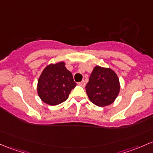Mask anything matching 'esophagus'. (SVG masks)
Here are the masks:
<instances>
[{"label": "esophagus", "mask_w": 153, "mask_h": 153, "mask_svg": "<svg viewBox=\"0 0 153 153\" xmlns=\"http://www.w3.org/2000/svg\"><path fill=\"white\" fill-rule=\"evenodd\" d=\"M78 85H80V86H82V87H84L85 85V83L84 80H82V81H80V82H79V83H78Z\"/></svg>", "instance_id": "obj_1"}]
</instances>
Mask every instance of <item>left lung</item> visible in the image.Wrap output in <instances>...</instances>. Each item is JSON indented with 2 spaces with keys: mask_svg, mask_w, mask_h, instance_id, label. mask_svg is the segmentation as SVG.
<instances>
[{
  "mask_svg": "<svg viewBox=\"0 0 153 153\" xmlns=\"http://www.w3.org/2000/svg\"><path fill=\"white\" fill-rule=\"evenodd\" d=\"M120 85L117 74L110 68L95 66L85 86L90 101L99 107H105L115 102Z\"/></svg>",
  "mask_w": 153,
  "mask_h": 153,
  "instance_id": "obj_1",
  "label": "left lung"
}]
</instances>
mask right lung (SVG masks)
Segmentation results:
<instances>
[{
  "label": "right lung",
  "instance_id": "obj_1",
  "mask_svg": "<svg viewBox=\"0 0 153 153\" xmlns=\"http://www.w3.org/2000/svg\"><path fill=\"white\" fill-rule=\"evenodd\" d=\"M75 85L73 74L62 61L49 64L43 69L38 80L37 92L44 103L54 106L68 100Z\"/></svg>",
  "mask_w": 153,
  "mask_h": 153
}]
</instances>
